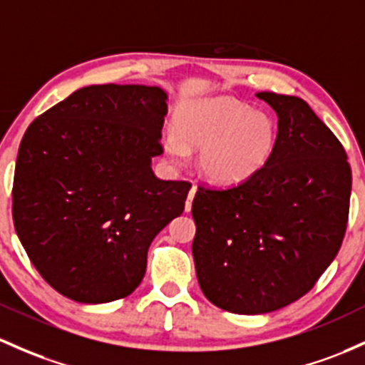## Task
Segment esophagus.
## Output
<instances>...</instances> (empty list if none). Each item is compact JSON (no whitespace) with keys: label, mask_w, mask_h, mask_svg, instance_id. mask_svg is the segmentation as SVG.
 Listing matches in <instances>:
<instances>
[{"label":"esophagus","mask_w":365,"mask_h":365,"mask_svg":"<svg viewBox=\"0 0 365 365\" xmlns=\"http://www.w3.org/2000/svg\"><path fill=\"white\" fill-rule=\"evenodd\" d=\"M195 192H197V187L192 185L190 190H189V197H187V202H185V211L189 213V211L192 210V201H194L195 197Z\"/></svg>","instance_id":"obj_1"}]
</instances>
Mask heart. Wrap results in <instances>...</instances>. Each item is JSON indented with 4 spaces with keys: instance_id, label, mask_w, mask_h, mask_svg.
Returning a JSON list of instances; mask_svg holds the SVG:
<instances>
[{
    "instance_id": "heart-1",
    "label": "heart",
    "mask_w": 365,
    "mask_h": 365,
    "mask_svg": "<svg viewBox=\"0 0 365 365\" xmlns=\"http://www.w3.org/2000/svg\"><path fill=\"white\" fill-rule=\"evenodd\" d=\"M277 128L267 112L230 97L194 100L175 114V130L163 137L171 164L182 168L199 150V171L207 182L232 187L247 182L270 159Z\"/></svg>"
}]
</instances>
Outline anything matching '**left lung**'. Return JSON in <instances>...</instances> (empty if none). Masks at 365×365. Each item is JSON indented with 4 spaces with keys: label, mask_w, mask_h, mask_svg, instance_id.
Returning <instances> with one entry per match:
<instances>
[{
    "label": "left lung",
    "mask_w": 365,
    "mask_h": 365,
    "mask_svg": "<svg viewBox=\"0 0 365 365\" xmlns=\"http://www.w3.org/2000/svg\"><path fill=\"white\" fill-rule=\"evenodd\" d=\"M256 97L279 118L268 163L239 185L199 187L192 202L199 286L241 315L279 310L315 286L341 247L351 192L345 149L305 100Z\"/></svg>",
    "instance_id": "8db88e82"
}]
</instances>
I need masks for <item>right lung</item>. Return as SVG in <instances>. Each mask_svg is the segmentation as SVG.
Returning <instances> with one entry per match:
<instances>
[{
    "mask_svg": "<svg viewBox=\"0 0 365 365\" xmlns=\"http://www.w3.org/2000/svg\"><path fill=\"white\" fill-rule=\"evenodd\" d=\"M166 102L159 86H85L34 119L20 142L15 230L36 270L69 299L133 293L150 242L185 210L190 183L152 171Z\"/></svg>",
    "mask_w": 365,
    "mask_h": 365,
    "instance_id": "right-lung-1",
    "label": "right lung"
}]
</instances>
